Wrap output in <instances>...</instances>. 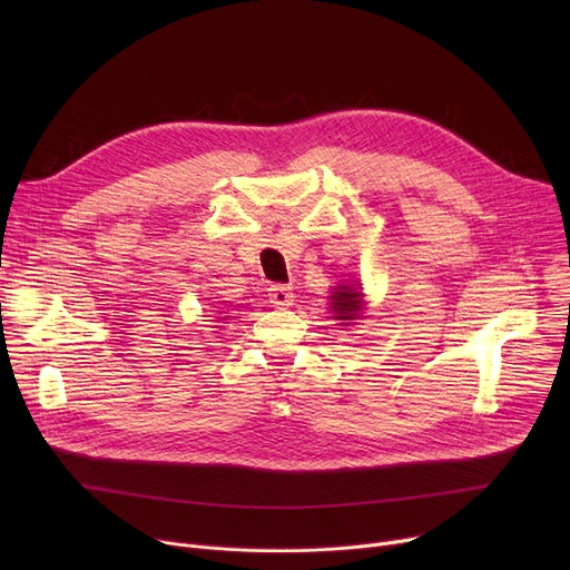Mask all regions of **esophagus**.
I'll list each match as a JSON object with an SVG mask.
<instances>
[{"mask_svg": "<svg viewBox=\"0 0 570 570\" xmlns=\"http://www.w3.org/2000/svg\"><path fill=\"white\" fill-rule=\"evenodd\" d=\"M267 297H269V303H273L275 307H288L293 303V291H291V286L275 284V286H269Z\"/></svg>", "mask_w": 570, "mask_h": 570, "instance_id": "1", "label": "esophagus"}]
</instances>
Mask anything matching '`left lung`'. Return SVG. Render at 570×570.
<instances>
[{
  "instance_id": "left-lung-1",
  "label": "left lung",
  "mask_w": 570,
  "mask_h": 570,
  "mask_svg": "<svg viewBox=\"0 0 570 570\" xmlns=\"http://www.w3.org/2000/svg\"><path fill=\"white\" fill-rule=\"evenodd\" d=\"M361 309H363V293L361 291H355L353 286H340L333 293L331 312L335 314V318H340V321L361 318Z\"/></svg>"
}]
</instances>
